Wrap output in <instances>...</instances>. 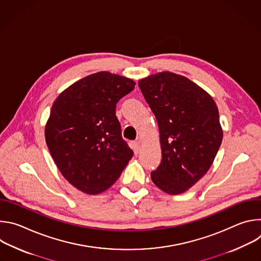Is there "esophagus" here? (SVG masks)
Segmentation results:
<instances>
[{"mask_svg":"<svg viewBox=\"0 0 261 261\" xmlns=\"http://www.w3.org/2000/svg\"><path fill=\"white\" fill-rule=\"evenodd\" d=\"M132 150H133L134 154H138L140 152V144L138 141L132 142Z\"/></svg>","mask_w":261,"mask_h":261,"instance_id":"esophagus-1","label":"esophagus"}]
</instances>
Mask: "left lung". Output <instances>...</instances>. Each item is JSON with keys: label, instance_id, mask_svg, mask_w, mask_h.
I'll return each instance as SVG.
<instances>
[{"label": "left lung", "instance_id": "1", "mask_svg": "<svg viewBox=\"0 0 261 261\" xmlns=\"http://www.w3.org/2000/svg\"><path fill=\"white\" fill-rule=\"evenodd\" d=\"M160 132L162 160L151 172L162 191H187L210 169L223 138L214 99L200 87L172 72H159L138 82Z\"/></svg>", "mask_w": 261, "mask_h": 261}]
</instances>
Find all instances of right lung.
Here are the masks:
<instances>
[{
  "label": "right lung",
  "instance_id": "right-lung-1",
  "mask_svg": "<svg viewBox=\"0 0 261 261\" xmlns=\"http://www.w3.org/2000/svg\"><path fill=\"white\" fill-rule=\"evenodd\" d=\"M135 83L106 71L74 83L53 104L45 140L63 176L87 194L113 186L133 157L116 116Z\"/></svg>",
  "mask_w": 261,
  "mask_h": 261
}]
</instances>
